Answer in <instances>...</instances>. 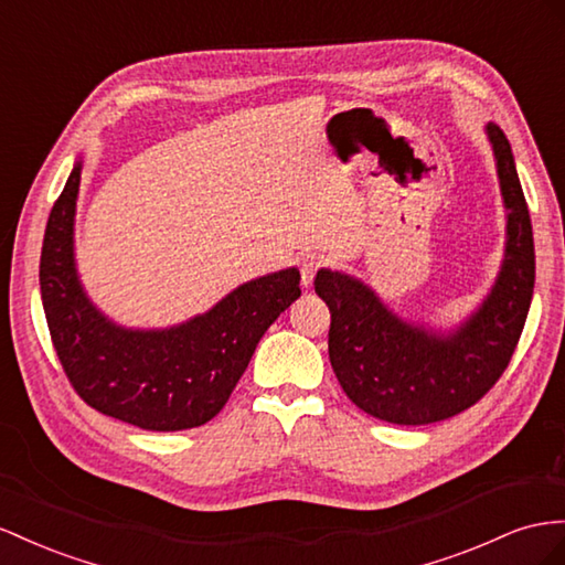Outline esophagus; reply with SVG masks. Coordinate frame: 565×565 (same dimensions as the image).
I'll return each instance as SVG.
<instances>
[{
	"instance_id": "esophagus-1",
	"label": "esophagus",
	"mask_w": 565,
	"mask_h": 565,
	"mask_svg": "<svg viewBox=\"0 0 565 565\" xmlns=\"http://www.w3.org/2000/svg\"><path fill=\"white\" fill-rule=\"evenodd\" d=\"M326 266V254H320V252H309V254H303V258H301V264H299V270H301V285L303 287H309L311 282H313V278H316V273Z\"/></svg>"
}]
</instances>
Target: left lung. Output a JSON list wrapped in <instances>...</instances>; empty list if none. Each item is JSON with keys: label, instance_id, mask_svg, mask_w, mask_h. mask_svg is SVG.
I'll return each instance as SVG.
<instances>
[{"label": "left lung", "instance_id": "left-lung-1", "mask_svg": "<svg viewBox=\"0 0 565 565\" xmlns=\"http://www.w3.org/2000/svg\"><path fill=\"white\" fill-rule=\"evenodd\" d=\"M501 194L509 209L507 256L492 295L468 323L435 338L387 311L369 287L318 270L316 295L330 309L328 352L344 394L394 425L447 420L490 392L515 352L535 287V242L504 130L490 124Z\"/></svg>", "mask_w": 565, "mask_h": 565}]
</instances>
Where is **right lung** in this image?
Here are the masks:
<instances>
[{"instance_id":"obj_1","label":"right lung","mask_w":565,"mask_h":565,"mask_svg":"<svg viewBox=\"0 0 565 565\" xmlns=\"http://www.w3.org/2000/svg\"><path fill=\"white\" fill-rule=\"evenodd\" d=\"M75 163L52 206L40 256L42 307L71 387L99 414L142 430L204 425L231 399L258 340L299 295L289 268L237 287L209 313L171 330H124L83 295L73 266Z\"/></svg>"}]
</instances>
